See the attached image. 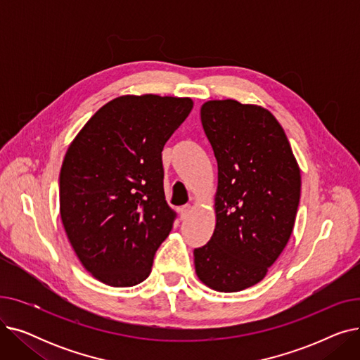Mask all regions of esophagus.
<instances>
[{
	"label": "esophagus",
	"mask_w": 360,
	"mask_h": 360,
	"mask_svg": "<svg viewBox=\"0 0 360 360\" xmlns=\"http://www.w3.org/2000/svg\"><path fill=\"white\" fill-rule=\"evenodd\" d=\"M191 212H193V205L191 204H185V205H182L181 209H179V213H181L182 219H185L186 216H190Z\"/></svg>",
	"instance_id": "34e87169"
}]
</instances>
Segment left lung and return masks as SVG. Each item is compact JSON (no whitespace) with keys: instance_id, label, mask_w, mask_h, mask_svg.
Masks as SVG:
<instances>
[{"instance_id":"obj_1","label":"left lung","mask_w":360,"mask_h":360,"mask_svg":"<svg viewBox=\"0 0 360 360\" xmlns=\"http://www.w3.org/2000/svg\"><path fill=\"white\" fill-rule=\"evenodd\" d=\"M217 160L216 228L194 250L198 278L217 292H239L266 277L292 235L300 169L273 113L233 99L201 106Z\"/></svg>"}]
</instances>
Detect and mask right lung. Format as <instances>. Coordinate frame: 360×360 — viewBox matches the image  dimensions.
<instances>
[{
    "label": "right lung",
    "instance_id": "right-lung-1",
    "mask_svg": "<svg viewBox=\"0 0 360 360\" xmlns=\"http://www.w3.org/2000/svg\"><path fill=\"white\" fill-rule=\"evenodd\" d=\"M190 98L127 94L103 105L70 144L60 213L83 267L113 288L144 281L176 217L165 200L162 150Z\"/></svg>",
    "mask_w": 360,
    "mask_h": 360
}]
</instances>
